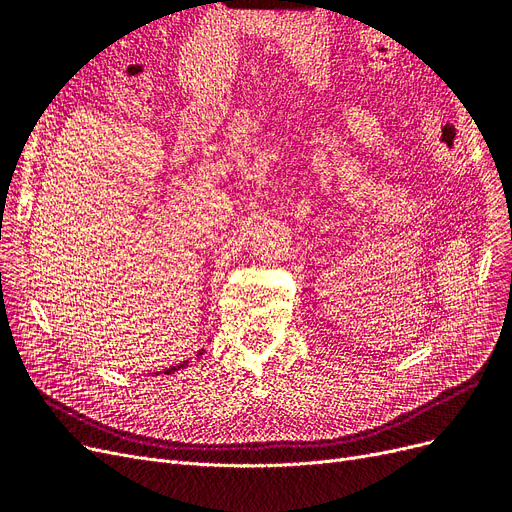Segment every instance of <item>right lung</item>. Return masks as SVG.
<instances>
[{"mask_svg": "<svg viewBox=\"0 0 512 512\" xmlns=\"http://www.w3.org/2000/svg\"><path fill=\"white\" fill-rule=\"evenodd\" d=\"M203 352H205V350H200V354H203ZM185 365H188V361H183V363H181V365H177V367H168V369H164V374H166V376H168V374H175L177 369H181V367H185Z\"/></svg>", "mask_w": 512, "mask_h": 512, "instance_id": "obj_1", "label": "right lung"}]
</instances>
